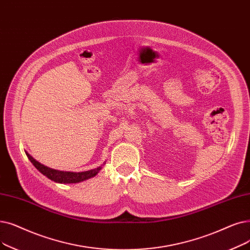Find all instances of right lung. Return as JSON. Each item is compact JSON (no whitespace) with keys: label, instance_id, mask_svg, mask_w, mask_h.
I'll return each mask as SVG.
<instances>
[{"label":"right lung","instance_id":"obj_1","mask_svg":"<svg viewBox=\"0 0 250 250\" xmlns=\"http://www.w3.org/2000/svg\"><path fill=\"white\" fill-rule=\"evenodd\" d=\"M26 156L30 160L32 165L35 166L37 169H39L40 172H42V175L46 176L48 179L56 182V183H61V184H73V183H80L83 181L88 180L90 178L95 177L97 173L99 172V170L102 168L101 167H97L95 169H90L86 171H81V172H73V171H62V170H57V169H53L50 168L44 165L40 164L39 161H37L34 157H31L27 152H25Z\"/></svg>","mask_w":250,"mask_h":250}]
</instances>
